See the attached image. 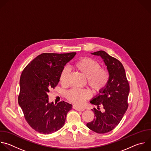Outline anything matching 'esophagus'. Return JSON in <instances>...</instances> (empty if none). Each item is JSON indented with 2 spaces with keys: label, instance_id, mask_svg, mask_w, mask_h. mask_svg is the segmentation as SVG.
<instances>
[{
  "label": "esophagus",
  "instance_id": "1",
  "mask_svg": "<svg viewBox=\"0 0 151 151\" xmlns=\"http://www.w3.org/2000/svg\"><path fill=\"white\" fill-rule=\"evenodd\" d=\"M73 108L75 110H77V111H83L85 110V109H84L83 108L78 107V106H75V105L73 106Z\"/></svg>",
  "mask_w": 151,
  "mask_h": 151
}]
</instances>
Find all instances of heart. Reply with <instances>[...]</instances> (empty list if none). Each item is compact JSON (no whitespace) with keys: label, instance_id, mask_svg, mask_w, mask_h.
<instances>
[{"label":"heart","instance_id":"obj_1","mask_svg":"<svg viewBox=\"0 0 151 151\" xmlns=\"http://www.w3.org/2000/svg\"><path fill=\"white\" fill-rule=\"evenodd\" d=\"M73 66L86 77L88 85L94 92L101 91L107 85L110 79L109 73L107 69L101 68L99 63L96 60L89 58H83L78 60ZM68 76V68H63L60 76L62 85L67 84ZM90 96V91L86 89H72L66 93L69 101L77 105L83 104Z\"/></svg>","mask_w":151,"mask_h":151}]
</instances>
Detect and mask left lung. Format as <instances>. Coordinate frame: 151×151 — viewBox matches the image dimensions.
Returning a JSON list of instances; mask_svg holds the SVG:
<instances>
[{"label":"left lung","instance_id":"left-lung-1","mask_svg":"<svg viewBox=\"0 0 151 151\" xmlns=\"http://www.w3.org/2000/svg\"><path fill=\"white\" fill-rule=\"evenodd\" d=\"M92 55L102 58L107 67L110 79L106 88L90 101L98 106V110H92L95 118L88 123L86 126L97 133H106L113 130L125 114L129 106L127 99L130 86L124 68L119 60L103 50ZM100 106L105 109L104 112L99 110Z\"/></svg>","mask_w":151,"mask_h":151}]
</instances>
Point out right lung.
<instances>
[{"instance_id": "obj_1", "label": "right lung", "mask_w": 151, "mask_h": 151, "mask_svg": "<svg viewBox=\"0 0 151 151\" xmlns=\"http://www.w3.org/2000/svg\"><path fill=\"white\" fill-rule=\"evenodd\" d=\"M75 55L42 53L22 72L18 103L28 124L40 133L50 134L61 129L72 108L65 101L50 103L48 93L58 85L65 65Z\"/></svg>"}]
</instances>
